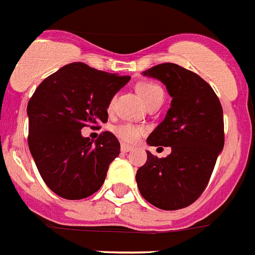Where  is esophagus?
Segmentation results:
<instances>
[{
	"mask_svg": "<svg viewBox=\"0 0 255 255\" xmlns=\"http://www.w3.org/2000/svg\"><path fill=\"white\" fill-rule=\"evenodd\" d=\"M132 149V147L131 145H129V144H125V143H123V144H121V152H124V153H125V152H129V151H131Z\"/></svg>",
	"mask_w": 255,
	"mask_h": 255,
	"instance_id": "34e87169",
	"label": "esophagus"
}]
</instances>
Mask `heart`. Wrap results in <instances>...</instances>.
<instances>
[{"label": "heart", "mask_w": 255, "mask_h": 255, "mask_svg": "<svg viewBox=\"0 0 255 255\" xmlns=\"http://www.w3.org/2000/svg\"><path fill=\"white\" fill-rule=\"evenodd\" d=\"M139 97L142 98L147 106L151 102L156 101L158 98H164V91L162 89L156 84L152 82H142L136 86ZM145 129L140 125H132V124H123L115 128V132L117 134L120 139H123L124 142L128 143H135L139 140V138L144 134Z\"/></svg>", "instance_id": "1"}]
</instances>
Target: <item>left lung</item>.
Returning <instances> with one entry per match:
<instances>
[{"mask_svg": "<svg viewBox=\"0 0 255 255\" xmlns=\"http://www.w3.org/2000/svg\"><path fill=\"white\" fill-rule=\"evenodd\" d=\"M143 76L162 82L171 97L166 116L147 139L149 145L171 147V153L158 158L147 151L135 175L139 192L162 210L186 208L206 188L225 145L221 102L199 75L174 63L154 65Z\"/></svg>", "mask_w": 255, "mask_h": 255, "instance_id": "obj_1", "label": "left lung"}]
</instances>
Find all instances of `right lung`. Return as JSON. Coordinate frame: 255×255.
<instances>
[{
    "label": "right lung",
    "mask_w": 255,
    "mask_h": 255,
    "mask_svg": "<svg viewBox=\"0 0 255 255\" xmlns=\"http://www.w3.org/2000/svg\"><path fill=\"white\" fill-rule=\"evenodd\" d=\"M129 76L98 71L71 63L45 78L28 102V145L43 182L67 200H81L104 183L120 143L103 131L93 143L85 126L107 123L112 98Z\"/></svg>",
    "instance_id": "1"
}]
</instances>
